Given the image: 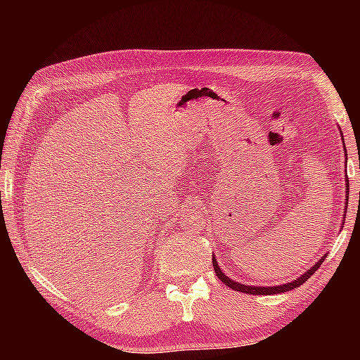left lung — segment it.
I'll return each mask as SVG.
<instances>
[{
  "label": "left lung",
  "instance_id": "8db88e82",
  "mask_svg": "<svg viewBox=\"0 0 360 360\" xmlns=\"http://www.w3.org/2000/svg\"><path fill=\"white\" fill-rule=\"evenodd\" d=\"M341 136H343V133H341ZM343 144H345V141H343ZM345 155H346V158H348V154H346V150H345ZM345 182H346V184H345L346 198L345 200H346V205H348V200H349V181H348V178H345ZM341 227H343V224H341ZM324 259H326V255H324V257H321L318 262H316V264L311 268H309L308 271H304L303 275H300L297 279H294V281L285 283V284H279V285H248V284H243V283L235 281V279L229 278L221 270V266H219L216 257H212V266H214V271H216L217 278L221 279V281L225 285H229L230 289H233L236 292H245V294H252V295H273V294H281V292L292 290V289L298 288V285H302L304 281H307L308 278H311V275L321 266V264H322V262H324Z\"/></svg>",
  "mask_w": 360,
  "mask_h": 360
}]
</instances>
